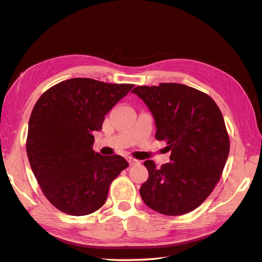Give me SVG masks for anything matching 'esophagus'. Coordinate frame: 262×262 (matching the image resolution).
<instances>
[{"instance_id":"obj_1","label":"esophagus","mask_w":262,"mask_h":262,"mask_svg":"<svg viewBox=\"0 0 262 262\" xmlns=\"http://www.w3.org/2000/svg\"><path fill=\"white\" fill-rule=\"evenodd\" d=\"M128 163H129V165H130V166H133V165H137V164H139V160H137V159H135V158H132V157H129V158H128Z\"/></svg>"}]
</instances>
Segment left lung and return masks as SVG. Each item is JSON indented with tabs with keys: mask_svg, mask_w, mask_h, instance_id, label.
Listing matches in <instances>:
<instances>
[{
	"mask_svg": "<svg viewBox=\"0 0 262 262\" xmlns=\"http://www.w3.org/2000/svg\"><path fill=\"white\" fill-rule=\"evenodd\" d=\"M155 118L156 138L171 150L170 163L144 165L148 179L140 187L144 203L167 216L196 209L217 185L229 155L230 142L219 107L207 94L178 83L137 86Z\"/></svg>",
	"mask_w": 262,
	"mask_h": 262,
	"instance_id": "1",
	"label": "left lung"
}]
</instances>
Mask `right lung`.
Wrapping results in <instances>:
<instances>
[{
	"label": "right lung",
	"instance_id": "1",
	"mask_svg": "<svg viewBox=\"0 0 262 262\" xmlns=\"http://www.w3.org/2000/svg\"><path fill=\"white\" fill-rule=\"evenodd\" d=\"M133 84H110L71 78L52 86L32 111L26 152L44 196L71 216L98 210L110 186L128 167L119 155L93 150V132L102 129L105 115L129 93Z\"/></svg>",
	"mask_w": 262,
	"mask_h": 262
}]
</instances>
